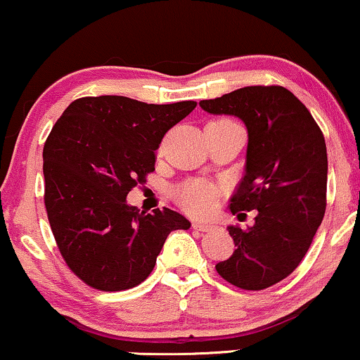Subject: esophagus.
I'll return each mask as SVG.
<instances>
[{"instance_id":"1","label":"esophagus","mask_w":360,"mask_h":360,"mask_svg":"<svg viewBox=\"0 0 360 360\" xmlns=\"http://www.w3.org/2000/svg\"><path fill=\"white\" fill-rule=\"evenodd\" d=\"M193 229H196V231H203V233H206V231H211V229H214V226L213 224H208V223H203V221H193Z\"/></svg>"}]
</instances>
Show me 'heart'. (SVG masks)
Here are the masks:
<instances>
[{"label": "heart", "mask_w": 360, "mask_h": 360, "mask_svg": "<svg viewBox=\"0 0 360 360\" xmlns=\"http://www.w3.org/2000/svg\"><path fill=\"white\" fill-rule=\"evenodd\" d=\"M172 195L186 213L205 216L214 210L218 188L210 184H205V181H184V184L175 186Z\"/></svg>", "instance_id": "b5f03b06"}]
</instances>
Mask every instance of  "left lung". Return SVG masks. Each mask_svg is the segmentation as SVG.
Returning <instances> with one entry per match:
<instances>
[{"label": "left lung", "mask_w": 360, "mask_h": 360, "mask_svg": "<svg viewBox=\"0 0 360 360\" xmlns=\"http://www.w3.org/2000/svg\"><path fill=\"white\" fill-rule=\"evenodd\" d=\"M211 115L239 117L248 127L245 174L231 213L257 211L252 228L229 226L236 250L216 270L244 290H264L298 267L326 211L328 154L307 106L287 88L244 86L200 101Z\"/></svg>", "instance_id": "obj_1"}]
</instances>
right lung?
I'll list each match as a JSON object with an SVG mask.
<instances>
[{
  "instance_id": "add662e5",
  "label": "right lung",
  "mask_w": 360,
  "mask_h": 360,
  "mask_svg": "<svg viewBox=\"0 0 360 360\" xmlns=\"http://www.w3.org/2000/svg\"><path fill=\"white\" fill-rule=\"evenodd\" d=\"M195 106L85 96L52 127L42 152L44 203L63 260L90 287L121 292L144 282L167 236L190 228L174 210L146 214L126 196L146 184L165 132Z\"/></svg>"
}]
</instances>
